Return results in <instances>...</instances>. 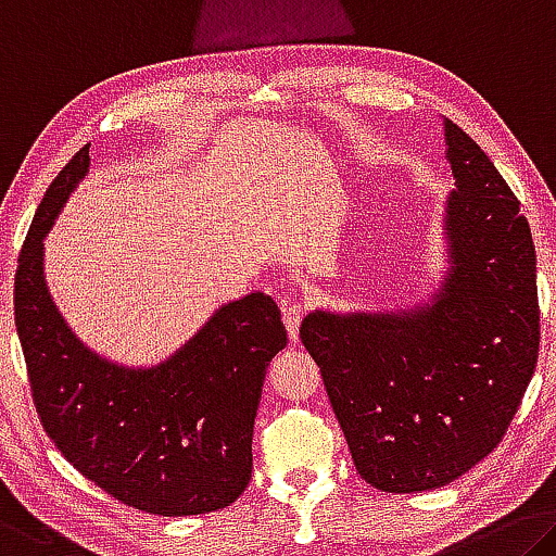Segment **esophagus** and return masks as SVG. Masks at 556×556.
<instances>
[{
  "label": "esophagus",
  "instance_id": "obj_1",
  "mask_svg": "<svg viewBox=\"0 0 556 556\" xmlns=\"http://www.w3.org/2000/svg\"><path fill=\"white\" fill-rule=\"evenodd\" d=\"M304 304L299 302H289L281 306V319H285V326L289 331V341L296 343L299 341V324H302V316H304Z\"/></svg>",
  "mask_w": 556,
  "mask_h": 556
}]
</instances>
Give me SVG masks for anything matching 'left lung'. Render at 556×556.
<instances>
[{
    "label": "left lung",
    "instance_id": "8db88e82",
    "mask_svg": "<svg viewBox=\"0 0 556 556\" xmlns=\"http://www.w3.org/2000/svg\"><path fill=\"white\" fill-rule=\"evenodd\" d=\"M455 190L445 267L401 309H312L299 326L361 478L438 490L495 451L540 349L536 254L519 202L482 148L443 118Z\"/></svg>",
    "mask_w": 556,
    "mask_h": 556
}]
</instances>
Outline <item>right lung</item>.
<instances>
[{
  "instance_id": "add662e5",
  "label": "right lung",
  "mask_w": 556,
  "mask_h": 556,
  "mask_svg": "<svg viewBox=\"0 0 556 556\" xmlns=\"http://www.w3.org/2000/svg\"><path fill=\"white\" fill-rule=\"evenodd\" d=\"M81 148L34 215L14 279V319L47 435L74 468L140 513L223 509L252 478L269 361L287 346L275 299L250 292L153 366H126L76 337L43 275V240L88 173Z\"/></svg>"
}]
</instances>
